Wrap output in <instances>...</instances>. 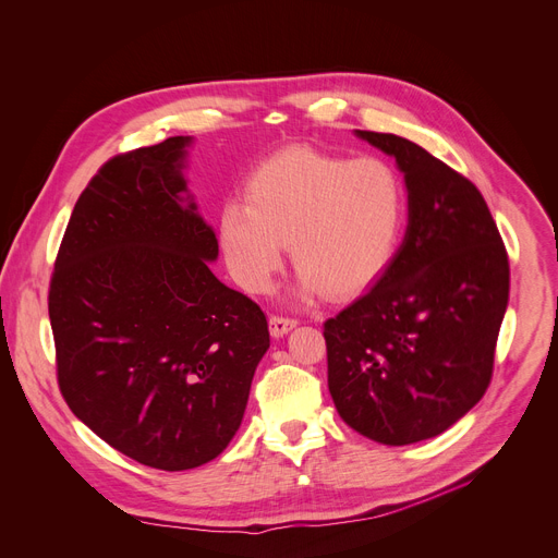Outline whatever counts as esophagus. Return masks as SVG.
<instances>
[{
  "mask_svg": "<svg viewBox=\"0 0 558 558\" xmlns=\"http://www.w3.org/2000/svg\"><path fill=\"white\" fill-rule=\"evenodd\" d=\"M298 320H293V317H284V315H271L269 317V331L274 338H282L287 336L291 329H295Z\"/></svg>",
  "mask_w": 558,
  "mask_h": 558,
  "instance_id": "esophagus-1",
  "label": "esophagus"
}]
</instances>
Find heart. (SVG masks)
<instances>
[{"instance_id": "heart-1", "label": "heart", "mask_w": 558, "mask_h": 558, "mask_svg": "<svg viewBox=\"0 0 558 558\" xmlns=\"http://www.w3.org/2000/svg\"><path fill=\"white\" fill-rule=\"evenodd\" d=\"M404 218V179L386 158L291 145L254 168L245 203L222 207L220 245L252 293L269 289L289 245L302 295L351 298L386 271Z\"/></svg>"}]
</instances>
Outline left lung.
<instances>
[{
  "label": "left lung",
  "mask_w": 558,
  "mask_h": 558,
  "mask_svg": "<svg viewBox=\"0 0 558 558\" xmlns=\"http://www.w3.org/2000/svg\"><path fill=\"white\" fill-rule=\"evenodd\" d=\"M355 134L404 172L409 227L375 284L325 323L329 390L353 430L407 446L441 435L484 397L510 265L465 177L409 138Z\"/></svg>",
  "instance_id": "8db88e82"
}]
</instances>
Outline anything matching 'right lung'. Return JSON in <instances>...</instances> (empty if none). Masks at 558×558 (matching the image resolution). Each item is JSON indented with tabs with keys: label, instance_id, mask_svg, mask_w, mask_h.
I'll list each match as a JSON object with an SVG mask.
<instances>
[{
	"label": "right lung",
	"instance_id": "add662e5",
	"mask_svg": "<svg viewBox=\"0 0 558 558\" xmlns=\"http://www.w3.org/2000/svg\"><path fill=\"white\" fill-rule=\"evenodd\" d=\"M192 136L119 154L78 196L48 315L65 404L158 470L216 459L269 349L263 308L209 269L214 229L183 177Z\"/></svg>",
	"mask_w": 558,
	"mask_h": 558
}]
</instances>
